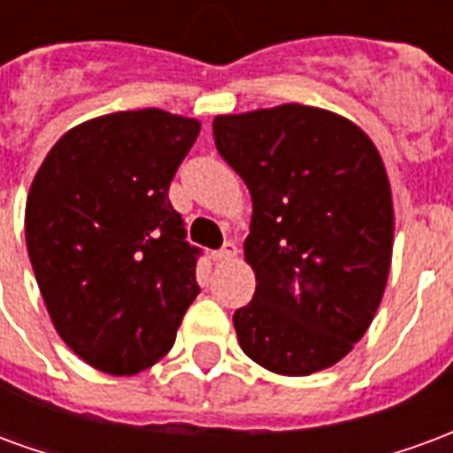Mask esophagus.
Instances as JSON below:
<instances>
[{"label": "esophagus", "instance_id": "obj_1", "mask_svg": "<svg viewBox=\"0 0 453 453\" xmlns=\"http://www.w3.org/2000/svg\"><path fill=\"white\" fill-rule=\"evenodd\" d=\"M235 257H237L235 242H226V245L220 247L218 252H213V259H216V262H233Z\"/></svg>", "mask_w": 453, "mask_h": 453}]
</instances>
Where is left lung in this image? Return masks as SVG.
<instances>
[{
    "instance_id": "8db88e82",
    "label": "left lung",
    "mask_w": 453,
    "mask_h": 453,
    "mask_svg": "<svg viewBox=\"0 0 453 453\" xmlns=\"http://www.w3.org/2000/svg\"><path fill=\"white\" fill-rule=\"evenodd\" d=\"M218 152L252 196L255 298L233 315L259 366L308 376L369 330L393 257V194L373 140L340 113L281 104L213 120Z\"/></svg>"
}]
</instances>
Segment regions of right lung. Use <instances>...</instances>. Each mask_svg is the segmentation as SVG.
<instances>
[{
  "instance_id": "right-lung-1",
  "label": "right lung",
  "mask_w": 453,
  "mask_h": 453,
  "mask_svg": "<svg viewBox=\"0 0 453 453\" xmlns=\"http://www.w3.org/2000/svg\"><path fill=\"white\" fill-rule=\"evenodd\" d=\"M201 120L138 109L55 142L26 198V247L55 330L94 369L130 376L162 359L198 294L169 184Z\"/></svg>"
}]
</instances>
